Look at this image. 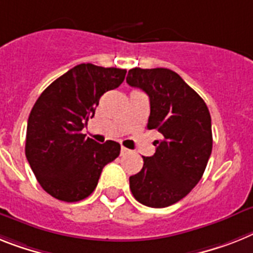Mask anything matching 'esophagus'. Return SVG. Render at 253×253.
<instances>
[{
	"mask_svg": "<svg viewBox=\"0 0 253 253\" xmlns=\"http://www.w3.org/2000/svg\"><path fill=\"white\" fill-rule=\"evenodd\" d=\"M128 152H130V150L127 149V148H125V146H122V148H121V154H122V156L123 154H127Z\"/></svg>",
	"mask_w": 253,
	"mask_h": 253,
	"instance_id": "esophagus-1",
	"label": "esophagus"
}]
</instances>
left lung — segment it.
Segmentation results:
<instances>
[{"mask_svg":"<svg viewBox=\"0 0 253 253\" xmlns=\"http://www.w3.org/2000/svg\"><path fill=\"white\" fill-rule=\"evenodd\" d=\"M127 84L145 91L150 101L149 130H158L156 153L130 176L137 202L163 209L179 202L202 179L212 152L209 108L176 72L167 68H133Z\"/></svg>","mask_w":253,"mask_h":253,"instance_id":"1","label":"left lung"}]
</instances>
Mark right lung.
Wrapping results in <instances>:
<instances>
[{"label":"right lung","mask_w":253,"mask_h":253,"mask_svg":"<svg viewBox=\"0 0 253 253\" xmlns=\"http://www.w3.org/2000/svg\"><path fill=\"white\" fill-rule=\"evenodd\" d=\"M126 69L80 64L40 95L27 125L25 156L44 192L64 202L87 198L104 166L120 156L121 145L97 144L82 133L104 92L125 80Z\"/></svg>","instance_id":"obj_1"}]
</instances>
